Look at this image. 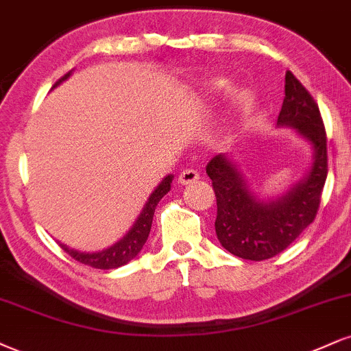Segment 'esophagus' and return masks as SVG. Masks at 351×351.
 Here are the masks:
<instances>
[{"label": "esophagus", "instance_id": "esophagus-1", "mask_svg": "<svg viewBox=\"0 0 351 351\" xmlns=\"http://www.w3.org/2000/svg\"><path fill=\"white\" fill-rule=\"evenodd\" d=\"M197 180H199V173L194 170V168H186V170L181 171L178 176V181L181 184H191Z\"/></svg>", "mask_w": 351, "mask_h": 351}]
</instances>
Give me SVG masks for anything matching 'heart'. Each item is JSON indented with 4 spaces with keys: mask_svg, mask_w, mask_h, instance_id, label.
Listing matches in <instances>:
<instances>
[{
    "mask_svg": "<svg viewBox=\"0 0 351 351\" xmlns=\"http://www.w3.org/2000/svg\"><path fill=\"white\" fill-rule=\"evenodd\" d=\"M223 88H226V84H223V83H214V86H213V90L214 91H222L223 90Z\"/></svg>",
    "mask_w": 351,
    "mask_h": 351,
    "instance_id": "heart-1",
    "label": "heart"
}]
</instances>
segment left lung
Instances as JSON below:
<instances>
[{"label": "left lung", "mask_w": 351, "mask_h": 351, "mask_svg": "<svg viewBox=\"0 0 351 351\" xmlns=\"http://www.w3.org/2000/svg\"><path fill=\"white\" fill-rule=\"evenodd\" d=\"M278 125L296 129L312 147L309 173L282 196L265 201L256 196L227 155H216L206 167L217 199L219 242L243 260H268L286 250L317 216L327 180V135L319 106L291 71H286Z\"/></svg>", "instance_id": "obj_1"}]
</instances>
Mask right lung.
<instances>
[{
  "label": "right lung",
  "instance_id": "right-lung-1",
  "mask_svg": "<svg viewBox=\"0 0 351 351\" xmlns=\"http://www.w3.org/2000/svg\"><path fill=\"white\" fill-rule=\"evenodd\" d=\"M71 71L58 80L57 83L53 84V88L57 84H60L63 80H66L70 77ZM171 181H173V175L165 176L162 180V183L158 184L157 189L150 194L149 201L147 204L143 206L141 216L137 217V221L132 226L128 234L122 237L119 242H116L111 247L106 248V250L101 252H95V253H86V252H78L73 250V248H69L66 245L60 243V247L65 250L71 258H75L80 263L88 265V267L98 268V269H112V268H119L122 265L129 263L130 260L135 258L138 255V252L142 250V247L145 245L147 239H149L150 229H152V221H154V214H155V208L160 202V199L170 191L171 188Z\"/></svg>",
  "mask_w": 351,
  "mask_h": 351
}]
</instances>
